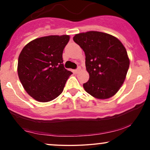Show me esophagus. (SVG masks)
Here are the masks:
<instances>
[{
	"instance_id": "esophagus-1",
	"label": "esophagus",
	"mask_w": 150,
	"mask_h": 150,
	"mask_svg": "<svg viewBox=\"0 0 150 150\" xmlns=\"http://www.w3.org/2000/svg\"><path fill=\"white\" fill-rule=\"evenodd\" d=\"M80 70H81L80 67H78V68H77V69H75V73H78L79 71H80Z\"/></svg>"
}]
</instances>
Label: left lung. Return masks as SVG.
<instances>
[{
  "label": "left lung",
  "mask_w": 150,
  "mask_h": 150,
  "mask_svg": "<svg viewBox=\"0 0 150 150\" xmlns=\"http://www.w3.org/2000/svg\"><path fill=\"white\" fill-rule=\"evenodd\" d=\"M73 40L85 53L89 79L84 89L97 99L113 97L124 82L130 65L124 46L113 36L95 31L75 34Z\"/></svg>",
  "instance_id": "8db88e82"
}]
</instances>
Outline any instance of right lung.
Returning <instances> with one entry per match:
<instances>
[{"label": "right lung", "mask_w": 150, "mask_h": 150, "mask_svg": "<svg viewBox=\"0 0 150 150\" xmlns=\"http://www.w3.org/2000/svg\"><path fill=\"white\" fill-rule=\"evenodd\" d=\"M68 35H51L34 39L22 50L18 73L26 92L40 102L56 99L72 73L63 64V51Z\"/></svg>", "instance_id": "add662e5"}]
</instances>
